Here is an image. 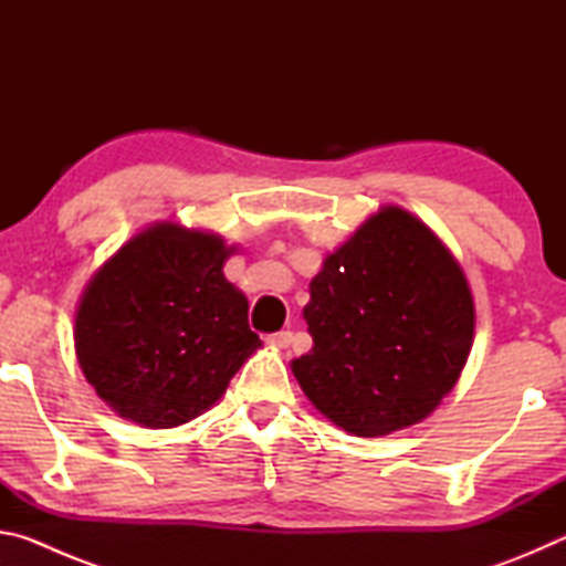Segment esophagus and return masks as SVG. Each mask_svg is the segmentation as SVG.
Wrapping results in <instances>:
<instances>
[{"instance_id":"obj_1","label":"esophagus","mask_w":566,"mask_h":566,"mask_svg":"<svg viewBox=\"0 0 566 566\" xmlns=\"http://www.w3.org/2000/svg\"><path fill=\"white\" fill-rule=\"evenodd\" d=\"M266 344L270 347H276V349H286L292 344V332H274L266 337Z\"/></svg>"}]
</instances>
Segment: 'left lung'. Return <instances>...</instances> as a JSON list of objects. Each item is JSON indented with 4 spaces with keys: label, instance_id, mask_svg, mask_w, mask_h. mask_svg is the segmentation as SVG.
<instances>
[{
    "label": "left lung",
    "instance_id": "1",
    "mask_svg": "<svg viewBox=\"0 0 566 566\" xmlns=\"http://www.w3.org/2000/svg\"><path fill=\"white\" fill-rule=\"evenodd\" d=\"M314 347L292 371L344 432L385 437L427 419L454 389L474 342L462 266L421 219L379 207L324 256L304 306Z\"/></svg>",
    "mask_w": 566,
    "mask_h": 566
}]
</instances>
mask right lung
I'll list each match as a JSON object with an SVG mask.
<instances>
[{
  "mask_svg": "<svg viewBox=\"0 0 566 566\" xmlns=\"http://www.w3.org/2000/svg\"><path fill=\"white\" fill-rule=\"evenodd\" d=\"M234 252L214 232L157 222L94 272L74 314V352L112 411L171 429L222 399L262 347L247 296L222 272Z\"/></svg>",
  "mask_w": 566,
  "mask_h": 566,
  "instance_id": "obj_1",
  "label": "right lung"
}]
</instances>
